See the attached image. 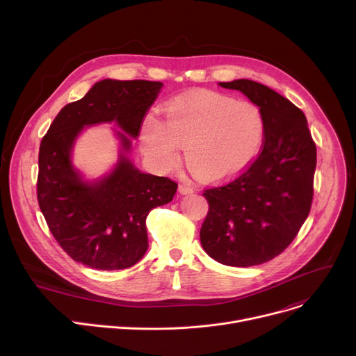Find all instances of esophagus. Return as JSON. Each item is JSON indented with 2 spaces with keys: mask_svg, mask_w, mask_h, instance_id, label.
<instances>
[{
  "mask_svg": "<svg viewBox=\"0 0 356 356\" xmlns=\"http://www.w3.org/2000/svg\"><path fill=\"white\" fill-rule=\"evenodd\" d=\"M179 192H180V195H191V193H193L195 191H193V188L191 184H188V183H180L179 184Z\"/></svg>",
  "mask_w": 356,
  "mask_h": 356,
  "instance_id": "esophagus-1",
  "label": "esophagus"
}]
</instances>
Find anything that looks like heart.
<instances>
[{
  "mask_svg": "<svg viewBox=\"0 0 356 356\" xmlns=\"http://www.w3.org/2000/svg\"><path fill=\"white\" fill-rule=\"evenodd\" d=\"M266 133L263 112L248 101L218 92L175 98L164 106V121L147 115L140 147L147 163L167 175L186 161L203 180H222L247 168L259 154Z\"/></svg>",
  "mask_w": 356,
  "mask_h": 356,
  "instance_id": "1",
  "label": "heart"
}]
</instances>
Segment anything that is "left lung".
I'll list each match as a JSON object with an SVG mask.
<instances>
[{
	"label": "left lung",
	"instance_id": "obj_1",
	"mask_svg": "<svg viewBox=\"0 0 356 356\" xmlns=\"http://www.w3.org/2000/svg\"><path fill=\"white\" fill-rule=\"evenodd\" d=\"M219 86L255 104L266 133L259 156L244 173L203 192L209 212L200 244L220 264H264L290 245L310 212L316 145L303 111L275 90L250 79Z\"/></svg>",
	"mask_w": 356,
	"mask_h": 356
}]
</instances>
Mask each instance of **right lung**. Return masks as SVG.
I'll use <instances>...</instances> for the list:
<instances>
[{
    "label": "right lung",
    "instance_id": "obj_1",
    "mask_svg": "<svg viewBox=\"0 0 356 356\" xmlns=\"http://www.w3.org/2000/svg\"><path fill=\"white\" fill-rule=\"evenodd\" d=\"M161 88L152 81H99L60 109L42 140L39 207L59 245L83 266L133 267L148 248L147 215L173 200L176 181L143 173L128 157L131 138ZM111 122L122 129L119 160L109 174L86 181L71 161L74 143L86 126Z\"/></svg>",
    "mask_w": 356,
    "mask_h": 356
}]
</instances>
